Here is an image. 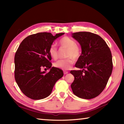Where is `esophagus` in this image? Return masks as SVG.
<instances>
[{
	"instance_id": "esophagus-1",
	"label": "esophagus",
	"mask_w": 124,
	"mask_h": 124,
	"mask_svg": "<svg viewBox=\"0 0 124 124\" xmlns=\"http://www.w3.org/2000/svg\"><path fill=\"white\" fill-rule=\"evenodd\" d=\"M69 72L68 71H63V73H64V75H66V74H67V73Z\"/></svg>"
}]
</instances>
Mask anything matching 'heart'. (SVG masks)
I'll list each match as a JSON object with an SVG mask.
<instances>
[{
	"instance_id": "1",
	"label": "heart",
	"mask_w": 124,
	"mask_h": 124,
	"mask_svg": "<svg viewBox=\"0 0 124 124\" xmlns=\"http://www.w3.org/2000/svg\"><path fill=\"white\" fill-rule=\"evenodd\" d=\"M60 45L62 47L68 49L66 59L60 60L54 63L55 67L59 69L68 70L70 69L75 63L74 58L79 57L80 54V50L77 45L76 41L73 39L68 37H64L59 41ZM49 53L51 56L54 59H57L58 57V50L55 44H52L49 49Z\"/></svg>"
}]
</instances>
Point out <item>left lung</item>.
Listing matches in <instances>:
<instances>
[{
  "mask_svg": "<svg viewBox=\"0 0 124 124\" xmlns=\"http://www.w3.org/2000/svg\"><path fill=\"white\" fill-rule=\"evenodd\" d=\"M81 46V54L72 70L75 79L71 85L73 94L81 99L97 96L106 87L111 75L112 55L108 46L99 35L89 32L72 33Z\"/></svg>",
  "mask_w": 124,
  "mask_h": 124,
  "instance_id": "obj_1",
  "label": "left lung"
}]
</instances>
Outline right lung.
<instances>
[{"mask_svg":"<svg viewBox=\"0 0 124 124\" xmlns=\"http://www.w3.org/2000/svg\"><path fill=\"white\" fill-rule=\"evenodd\" d=\"M64 33L40 32L27 37L20 44L14 57L15 79L21 91L33 100L46 98L51 94L63 71L52 67L49 49L55 40ZM50 69L48 73L41 71Z\"/></svg>","mask_w":124,"mask_h":124,"instance_id":"add662e5","label":"right lung"}]
</instances>
